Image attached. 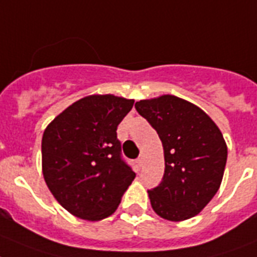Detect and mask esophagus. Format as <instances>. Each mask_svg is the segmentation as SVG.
Returning <instances> with one entry per match:
<instances>
[{"mask_svg":"<svg viewBox=\"0 0 257 257\" xmlns=\"http://www.w3.org/2000/svg\"><path fill=\"white\" fill-rule=\"evenodd\" d=\"M138 164H139V167H143V164H144L143 156H139V158H138Z\"/></svg>","mask_w":257,"mask_h":257,"instance_id":"esophagus-1","label":"esophagus"}]
</instances>
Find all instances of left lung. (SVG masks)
Returning a JSON list of instances; mask_svg holds the SVG:
<instances>
[{
    "mask_svg": "<svg viewBox=\"0 0 257 257\" xmlns=\"http://www.w3.org/2000/svg\"><path fill=\"white\" fill-rule=\"evenodd\" d=\"M135 109L154 127L164 148L162 182L148 190L155 213L180 222L200 213L218 192L227 146L211 118L176 95L142 99Z\"/></svg>",
    "mask_w": 257,
    "mask_h": 257,
    "instance_id": "obj_1",
    "label": "left lung"
}]
</instances>
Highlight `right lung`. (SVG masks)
<instances>
[{"instance_id":"1","label":"right lung","mask_w":257,"mask_h":257,"mask_svg":"<svg viewBox=\"0 0 257 257\" xmlns=\"http://www.w3.org/2000/svg\"><path fill=\"white\" fill-rule=\"evenodd\" d=\"M133 105L134 99L113 94L88 95L44 130V180L57 202L75 217L99 220L111 215L135 179L116 138V127Z\"/></svg>"}]
</instances>
